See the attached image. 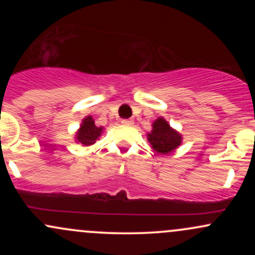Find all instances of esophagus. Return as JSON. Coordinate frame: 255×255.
Instances as JSON below:
<instances>
[{
	"instance_id": "1",
	"label": "esophagus",
	"mask_w": 255,
	"mask_h": 255,
	"mask_svg": "<svg viewBox=\"0 0 255 255\" xmlns=\"http://www.w3.org/2000/svg\"><path fill=\"white\" fill-rule=\"evenodd\" d=\"M122 125L125 126H133L134 125V121L131 119H128V120H122Z\"/></svg>"
}]
</instances>
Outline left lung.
<instances>
[{"label":"left lung","instance_id":"8db88e82","mask_svg":"<svg viewBox=\"0 0 255 255\" xmlns=\"http://www.w3.org/2000/svg\"><path fill=\"white\" fill-rule=\"evenodd\" d=\"M147 141L158 154H169L182 144V135L164 118L159 116L152 124L150 133H147Z\"/></svg>","mask_w":255,"mask_h":255}]
</instances>
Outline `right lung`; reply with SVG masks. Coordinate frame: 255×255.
<instances>
[{
  "label": "right lung",
  "mask_w": 255,
  "mask_h": 255,
  "mask_svg": "<svg viewBox=\"0 0 255 255\" xmlns=\"http://www.w3.org/2000/svg\"><path fill=\"white\" fill-rule=\"evenodd\" d=\"M103 127H97L95 125V120H93L92 116H86L81 121L79 129L75 131V142L83 146L93 145L101 137L102 134H103Z\"/></svg>",
  "instance_id": "add662e5"
}]
</instances>
